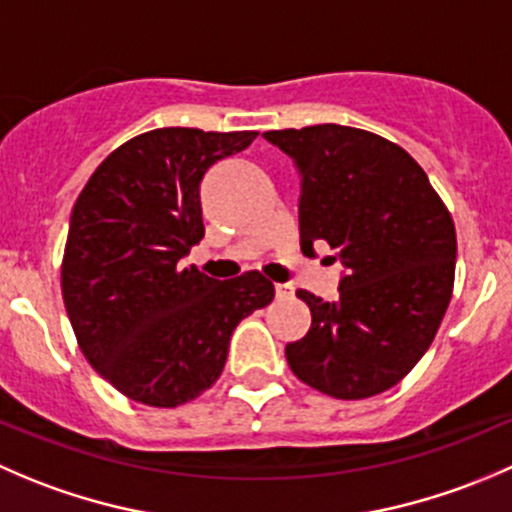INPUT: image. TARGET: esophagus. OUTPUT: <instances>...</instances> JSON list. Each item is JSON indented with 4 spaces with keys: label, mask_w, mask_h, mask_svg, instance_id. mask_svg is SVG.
Here are the masks:
<instances>
[{
    "label": "esophagus",
    "mask_w": 512,
    "mask_h": 512,
    "mask_svg": "<svg viewBox=\"0 0 512 512\" xmlns=\"http://www.w3.org/2000/svg\"><path fill=\"white\" fill-rule=\"evenodd\" d=\"M275 295L280 297V300H287V297H292V287L285 285V282H277V285H275Z\"/></svg>",
    "instance_id": "esophagus-1"
}]
</instances>
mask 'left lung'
<instances>
[{"label":"left lung","mask_w":512,"mask_h":512,"mask_svg":"<svg viewBox=\"0 0 512 512\" xmlns=\"http://www.w3.org/2000/svg\"><path fill=\"white\" fill-rule=\"evenodd\" d=\"M300 170V245H327L347 275L340 300L307 290L312 325L285 347L305 385L362 400L398 385L435 340L455 282V222L400 145L342 124L270 130ZM332 257V260H335Z\"/></svg>","instance_id":"8db88e82"}]
</instances>
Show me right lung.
Here are the masks:
<instances>
[{
  "instance_id": "add662e5",
  "label": "right lung",
  "mask_w": 512,
  "mask_h": 512,
  "mask_svg": "<svg viewBox=\"0 0 512 512\" xmlns=\"http://www.w3.org/2000/svg\"><path fill=\"white\" fill-rule=\"evenodd\" d=\"M257 132L162 127L119 145L72 207L62 297L79 350L130 400L177 408L222 375L232 330L270 305L262 272L215 280L180 260L205 237L200 182Z\"/></svg>"
}]
</instances>
